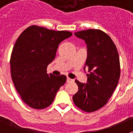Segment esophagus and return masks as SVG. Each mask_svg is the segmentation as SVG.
Segmentation results:
<instances>
[{
	"label": "esophagus",
	"instance_id": "obj_1",
	"mask_svg": "<svg viewBox=\"0 0 133 133\" xmlns=\"http://www.w3.org/2000/svg\"><path fill=\"white\" fill-rule=\"evenodd\" d=\"M73 81H74V79H70V78H69V77L67 78V82H68V83H70V82H73Z\"/></svg>",
	"mask_w": 133,
	"mask_h": 133
}]
</instances>
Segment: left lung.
<instances>
[{
    "label": "left lung",
    "mask_w": 133,
    "mask_h": 133,
    "mask_svg": "<svg viewBox=\"0 0 133 133\" xmlns=\"http://www.w3.org/2000/svg\"><path fill=\"white\" fill-rule=\"evenodd\" d=\"M75 35L87 44L85 65L90 74L86 84L75 80L79 90L72 99L79 108L92 112L103 107L115 90L120 77L119 57L112 40L101 30H82Z\"/></svg>",
    "instance_id": "obj_1"
}]
</instances>
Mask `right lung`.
I'll return each instance as SVG.
<instances>
[{"label":"right lung","instance_id":"obj_1","mask_svg":"<svg viewBox=\"0 0 133 133\" xmlns=\"http://www.w3.org/2000/svg\"><path fill=\"white\" fill-rule=\"evenodd\" d=\"M72 34L32 25L17 38L10 58L11 79L21 99L30 107H48L65 83V75H48L47 68L55 58L58 44Z\"/></svg>","mask_w":133,"mask_h":133}]
</instances>
